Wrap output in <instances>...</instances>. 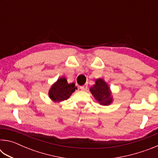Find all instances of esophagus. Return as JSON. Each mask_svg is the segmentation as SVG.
Wrapping results in <instances>:
<instances>
[{
	"label": "esophagus",
	"mask_w": 158,
	"mask_h": 158,
	"mask_svg": "<svg viewBox=\"0 0 158 158\" xmlns=\"http://www.w3.org/2000/svg\"><path fill=\"white\" fill-rule=\"evenodd\" d=\"M87 88H88V85L84 84V85H81V86H80V89L82 90H85L87 89Z\"/></svg>",
	"instance_id": "obj_1"
}]
</instances>
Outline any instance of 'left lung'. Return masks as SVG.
<instances>
[{
	"label": "left lung",
	"mask_w": 158,
	"mask_h": 158,
	"mask_svg": "<svg viewBox=\"0 0 158 158\" xmlns=\"http://www.w3.org/2000/svg\"><path fill=\"white\" fill-rule=\"evenodd\" d=\"M90 92L100 104L102 105H110L112 102L111 92L109 86L103 79H99L95 81V84L90 89Z\"/></svg>",
	"instance_id": "left-lung-1"
}]
</instances>
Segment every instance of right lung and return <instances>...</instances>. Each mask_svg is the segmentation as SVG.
<instances>
[{
  "label": "right lung",
  "mask_w": 158,
  "mask_h": 158,
  "mask_svg": "<svg viewBox=\"0 0 158 158\" xmlns=\"http://www.w3.org/2000/svg\"><path fill=\"white\" fill-rule=\"evenodd\" d=\"M76 89L77 87L74 83L68 84L65 77H62L52 85L49 92V95L53 101H63L68 99Z\"/></svg>",
  "instance_id": "1"
}]
</instances>
